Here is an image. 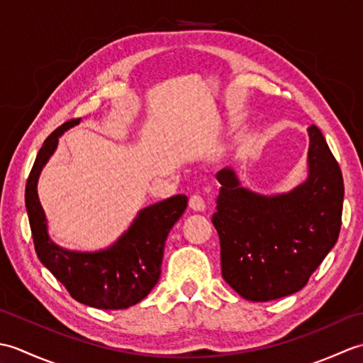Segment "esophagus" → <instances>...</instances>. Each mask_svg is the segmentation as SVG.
I'll use <instances>...</instances> for the list:
<instances>
[{
    "label": "esophagus",
    "mask_w": 363,
    "mask_h": 363,
    "mask_svg": "<svg viewBox=\"0 0 363 363\" xmlns=\"http://www.w3.org/2000/svg\"><path fill=\"white\" fill-rule=\"evenodd\" d=\"M189 207L195 212H203L204 207H206L204 199L199 195H191L190 199H189Z\"/></svg>",
    "instance_id": "obj_1"
}]
</instances>
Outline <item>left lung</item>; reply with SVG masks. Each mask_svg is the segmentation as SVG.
Wrapping results in <instances>:
<instances>
[{
  "label": "left lung",
  "mask_w": 363,
  "mask_h": 363,
  "mask_svg": "<svg viewBox=\"0 0 363 363\" xmlns=\"http://www.w3.org/2000/svg\"><path fill=\"white\" fill-rule=\"evenodd\" d=\"M309 135V179L287 195L252 194L230 168L217 174L212 223L221 276L245 299L272 301L303 289L340 234L342 169L321 130L312 125Z\"/></svg>",
  "instance_id": "left-lung-1"
}]
</instances>
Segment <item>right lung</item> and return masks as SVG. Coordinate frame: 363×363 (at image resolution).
Masks as SVG:
<instances>
[{"label": "right lung", "instance_id": "right-lung-1", "mask_svg": "<svg viewBox=\"0 0 363 363\" xmlns=\"http://www.w3.org/2000/svg\"><path fill=\"white\" fill-rule=\"evenodd\" d=\"M68 120L46 137L26 181L25 203L34 248L42 264L79 303L96 309H128L148 295L160 277L169 229L187 207V196L176 195L146 207L120 240L101 252H70L54 245L46 234L45 213L37 196V179L65 129Z\"/></svg>", "mask_w": 363, "mask_h": 363}]
</instances>
